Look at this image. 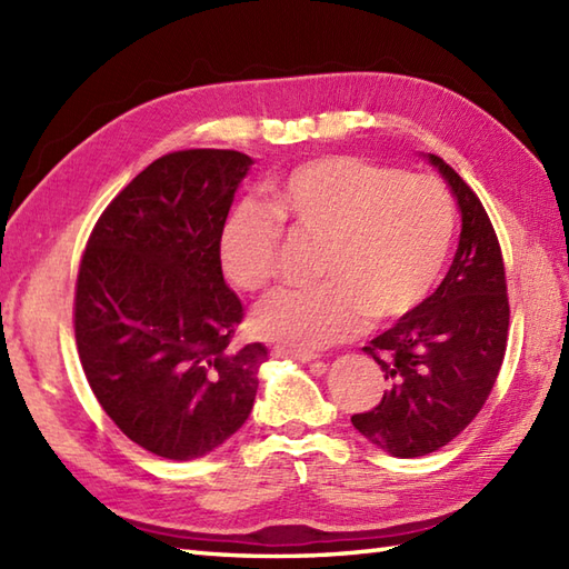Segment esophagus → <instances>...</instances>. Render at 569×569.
<instances>
[{
  "label": "esophagus",
  "mask_w": 569,
  "mask_h": 569,
  "mask_svg": "<svg viewBox=\"0 0 569 569\" xmlns=\"http://www.w3.org/2000/svg\"><path fill=\"white\" fill-rule=\"evenodd\" d=\"M271 357H278V359H296V361H300V365H310L312 369H316V371H325V369H328V365H325V361H318L316 357H312V355H300V352H291V349H281V347H273L271 349Z\"/></svg>",
  "instance_id": "1"
}]
</instances>
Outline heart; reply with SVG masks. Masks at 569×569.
Wrapping results in <instances>:
<instances>
[{
    "label": "heart",
    "mask_w": 569,
    "mask_h": 569,
    "mask_svg": "<svg viewBox=\"0 0 569 569\" xmlns=\"http://www.w3.org/2000/svg\"><path fill=\"white\" fill-rule=\"evenodd\" d=\"M271 204L244 200L220 234L224 276L259 291L278 269L283 224L322 239L312 288H283L253 308L251 328L291 352H316L352 337L365 320L393 322L432 291L452 244L447 192L426 176L357 156H320L271 188Z\"/></svg>",
    "instance_id": "b5f03b06"
}]
</instances>
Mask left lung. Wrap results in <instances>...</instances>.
I'll return each instance as SVG.
<instances>
[{
  "instance_id": "obj_1",
  "label": "left lung",
  "mask_w": 569,
  "mask_h": 569,
  "mask_svg": "<svg viewBox=\"0 0 569 569\" xmlns=\"http://www.w3.org/2000/svg\"><path fill=\"white\" fill-rule=\"evenodd\" d=\"M422 156L450 186L462 214L457 253L438 291L365 347L389 391L377 408L352 416L369 442L401 459L440 450L477 418L509 337L506 271L489 214L440 156Z\"/></svg>"
}]
</instances>
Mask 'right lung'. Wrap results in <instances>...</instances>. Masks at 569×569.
Masks as SVG:
<instances>
[{"label": "right lung", "mask_w": 569, "mask_h": 569, "mask_svg": "<svg viewBox=\"0 0 569 569\" xmlns=\"http://www.w3.org/2000/svg\"><path fill=\"white\" fill-rule=\"evenodd\" d=\"M251 159L161 156L94 224L76 291L78 352L104 413L129 440L188 462L244 426L269 359L229 347L241 303L224 283L220 234Z\"/></svg>", "instance_id": "right-lung-1"}]
</instances>
